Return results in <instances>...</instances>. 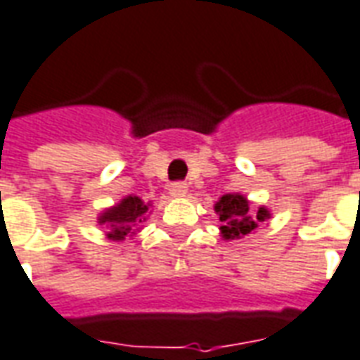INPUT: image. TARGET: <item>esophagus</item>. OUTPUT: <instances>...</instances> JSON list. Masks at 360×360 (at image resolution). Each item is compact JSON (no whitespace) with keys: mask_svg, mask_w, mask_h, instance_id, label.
Instances as JSON below:
<instances>
[{"mask_svg":"<svg viewBox=\"0 0 360 360\" xmlns=\"http://www.w3.org/2000/svg\"><path fill=\"white\" fill-rule=\"evenodd\" d=\"M186 192H188V186L184 182H174V184H170V195H174V198H184Z\"/></svg>","mask_w":360,"mask_h":360,"instance_id":"esophagus-1","label":"esophagus"}]
</instances>
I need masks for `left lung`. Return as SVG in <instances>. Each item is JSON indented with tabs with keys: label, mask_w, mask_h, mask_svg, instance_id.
<instances>
[{
	"label": "left lung",
	"mask_w": 360,
	"mask_h": 360,
	"mask_svg": "<svg viewBox=\"0 0 360 360\" xmlns=\"http://www.w3.org/2000/svg\"><path fill=\"white\" fill-rule=\"evenodd\" d=\"M215 211L219 213V219H221V231H223V236L225 238H240L244 234H250L252 231H256L257 225L262 221H266L269 213L267 209L259 207L256 215L250 213L248 201L244 195H238V193H226L221 200L217 201Z\"/></svg>",
	"instance_id": "8db88e82"
}]
</instances>
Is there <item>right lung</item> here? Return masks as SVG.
<instances>
[{"label": "right lung", "instance_id": "right-lung-1", "mask_svg": "<svg viewBox=\"0 0 360 360\" xmlns=\"http://www.w3.org/2000/svg\"><path fill=\"white\" fill-rule=\"evenodd\" d=\"M149 211V205L135 195H127L126 200H122L116 207L108 209L106 213L101 215L98 223H108L110 233L108 238L112 240H124L127 234H131L139 226L141 221H145V213Z\"/></svg>", "mask_w": 360, "mask_h": 360}]
</instances>
